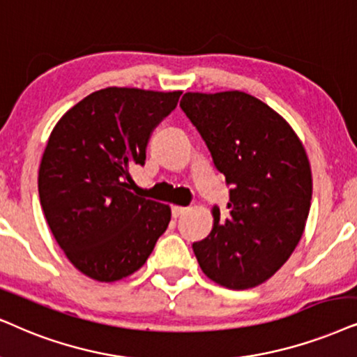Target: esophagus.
<instances>
[{
  "label": "esophagus",
  "mask_w": 357,
  "mask_h": 357,
  "mask_svg": "<svg viewBox=\"0 0 357 357\" xmlns=\"http://www.w3.org/2000/svg\"><path fill=\"white\" fill-rule=\"evenodd\" d=\"M188 211V207H181V206H174L173 209H171V214H173L174 219H178L179 215H183L184 212Z\"/></svg>",
  "instance_id": "obj_1"
}]
</instances>
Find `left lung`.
Segmentation results:
<instances>
[{
    "instance_id": "8db88e82",
    "label": "left lung",
    "mask_w": 357,
    "mask_h": 357,
    "mask_svg": "<svg viewBox=\"0 0 357 357\" xmlns=\"http://www.w3.org/2000/svg\"><path fill=\"white\" fill-rule=\"evenodd\" d=\"M179 107L225 176L229 215L192 243L212 282L247 290L282 267L303 236L313 179L303 143L282 115L245 92H188Z\"/></svg>"
}]
</instances>
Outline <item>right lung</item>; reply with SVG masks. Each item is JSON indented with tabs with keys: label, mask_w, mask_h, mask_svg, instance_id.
<instances>
[{
	"label": "right lung",
	"mask_w": 357,
	"mask_h": 357,
	"mask_svg": "<svg viewBox=\"0 0 357 357\" xmlns=\"http://www.w3.org/2000/svg\"><path fill=\"white\" fill-rule=\"evenodd\" d=\"M183 92L107 87L54 126L39 166V199L59 247L79 272L116 282L137 272L171 220L169 206L133 194L153 130Z\"/></svg>",
	"instance_id": "add662e5"
}]
</instances>
